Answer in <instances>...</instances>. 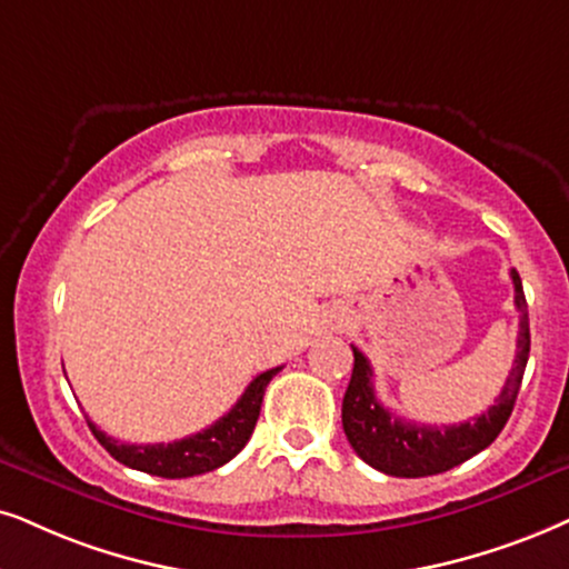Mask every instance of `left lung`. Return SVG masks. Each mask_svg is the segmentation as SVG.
<instances>
[{"label":"left lung","mask_w":569,"mask_h":569,"mask_svg":"<svg viewBox=\"0 0 569 569\" xmlns=\"http://www.w3.org/2000/svg\"><path fill=\"white\" fill-rule=\"evenodd\" d=\"M515 283V307L520 312V336H517V357L515 368L509 372L499 399L488 412L472 417V420L459 422V426H420V422H407L380 405L372 386V368L368 357L357 347L355 370L341 405V422L351 449L359 459L370 467L393 478H426L438 472L451 470V467L467 462L483 451L486 446L496 441L501 428L507 426L512 415L517 393L525 376V365L530 355V326H528V301L522 293V280L517 270L509 272Z\"/></svg>","instance_id":"obj_1"}]
</instances>
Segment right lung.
Wrapping results in <instances>:
<instances>
[{
	"label": "right lung",
	"instance_id": "obj_1",
	"mask_svg": "<svg viewBox=\"0 0 569 569\" xmlns=\"http://www.w3.org/2000/svg\"><path fill=\"white\" fill-rule=\"evenodd\" d=\"M278 370L280 368L260 372L247 386V391L241 393V399L231 407V412L222 415L218 422H212L201 433L181 438V441L147 446L120 443L102 433L91 420L89 428L97 436V441L110 451V457L118 459L120 465L133 467V470L149 472V476L157 478H193L201 476V472H212L226 462H231L243 446H247L251 430L257 426V417H260L264 388H268Z\"/></svg>",
	"mask_w": 569,
	"mask_h": 569
}]
</instances>
